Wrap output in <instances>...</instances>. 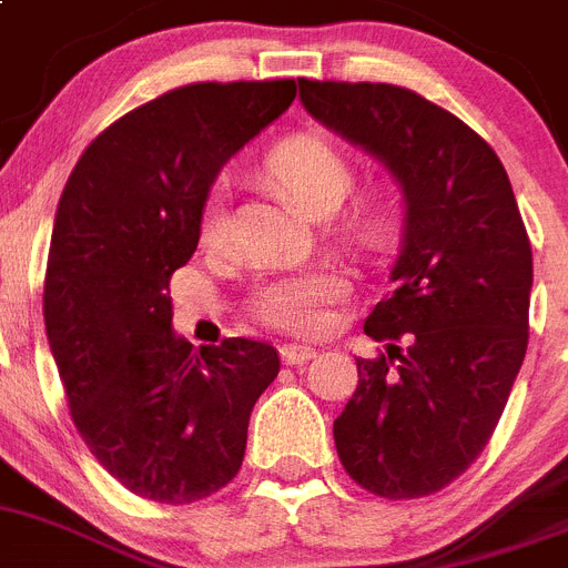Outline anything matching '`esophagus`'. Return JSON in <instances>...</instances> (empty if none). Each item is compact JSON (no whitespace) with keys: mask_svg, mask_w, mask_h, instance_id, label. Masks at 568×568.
<instances>
[{"mask_svg":"<svg viewBox=\"0 0 568 568\" xmlns=\"http://www.w3.org/2000/svg\"><path fill=\"white\" fill-rule=\"evenodd\" d=\"M280 357H283L285 366H300V363H308V359L317 357V348H312V345L288 343L280 348Z\"/></svg>","mask_w":568,"mask_h":568,"instance_id":"1","label":"esophagus"}]
</instances>
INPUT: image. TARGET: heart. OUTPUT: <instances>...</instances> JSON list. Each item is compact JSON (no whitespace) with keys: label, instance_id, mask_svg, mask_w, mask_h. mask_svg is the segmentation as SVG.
<instances>
[{"label":"heart","instance_id":"b5f03b06","mask_svg":"<svg viewBox=\"0 0 568 568\" xmlns=\"http://www.w3.org/2000/svg\"><path fill=\"white\" fill-rule=\"evenodd\" d=\"M271 176L288 191L303 209L323 214L325 209H337L354 182V168L348 156L334 142L320 134H294L280 142L268 154ZM377 220V211H368V223ZM229 231V191L216 185L205 202L202 214V234L216 243ZM348 291V280L334 268H308L265 283L251 300V312L256 320L285 328L294 334L323 332L337 303Z\"/></svg>","mask_w":568,"mask_h":568}]
</instances>
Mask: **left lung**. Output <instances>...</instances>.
<instances>
[{
  "label": "left lung",
  "instance_id": "1",
  "mask_svg": "<svg viewBox=\"0 0 568 568\" xmlns=\"http://www.w3.org/2000/svg\"><path fill=\"white\" fill-rule=\"evenodd\" d=\"M300 102L377 156L406 205L394 288L363 325L406 348L357 357V392L334 420L339 463L372 495H434L486 448L529 345L531 245L509 174L408 88L300 79Z\"/></svg>",
  "mask_w": 568,
  "mask_h": 568
}]
</instances>
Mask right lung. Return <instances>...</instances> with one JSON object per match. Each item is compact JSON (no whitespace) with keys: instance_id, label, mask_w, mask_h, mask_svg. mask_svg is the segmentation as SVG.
I'll use <instances>...</instances> for the list:
<instances>
[{"instance_id":"1","label":"right lung","mask_w":568,"mask_h":568,"mask_svg":"<svg viewBox=\"0 0 568 568\" xmlns=\"http://www.w3.org/2000/svg\"><path fill=\"white\" fill-rule=\"evenodd\" d=\"M297 97L294 79L194 82L105 128L59 196L45 332L73 426L134 495L194 503L234 480L274 345L194 352L171 332V274L200 243L220 168Z\"/></svg>"}]
</instances>
